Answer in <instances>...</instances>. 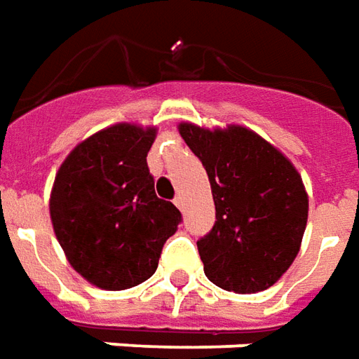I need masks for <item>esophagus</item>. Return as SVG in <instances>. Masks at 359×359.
Listing matches in <instances>:
<instances>
[{
	"mask_svg": "<svg viewBox=\"0 0 359 359\" xmlns=\"http://www.w3.org/2000/svg\"><path fill=\"white\" fill-rule=\"evenodd\" d=\"M174 203H175V207H177V209H184V205H185L184 197H182V195H177V197L174 199Z\"/></svg>",
	"mask_w": 359,
	"mask_h": 359,
	"instance_id": "1",
	"label": "esophagus"
}]
</instances>
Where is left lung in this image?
<instances>
[{
  "label": "left lung",
  "mask_w": 359,
  "mask_h": 359,
  "mask_svg": "<svg viewBox=\"0 0 359 359\" xmlns=\"http://www.w3.org/2000/svg\"><path fill=\"white\" fill-rule=\"evenodd\" d=\"M180 135L209 175L217 221L197 241L205 276L234 293L271 287L297 258L309 195L297 168L241 125L180 123Z\"/></svg>",
  "instance_id": "8db88e82"
}]
</instances>
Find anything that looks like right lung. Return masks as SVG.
<instances>
[{
    "instance_id": "add662e5",
    "label": "right lung",
    "mask_w": 359,
    "mask_h": 359,
    "mask_svg": "<svg viewBox=\"0 0 359 359\" xmlns=\"http://www.w3.org/2000/svg\"><path fill=\"white\" fill-rule=\"evenodd\" d=\"M156 127L117 123L81 140L56 172L50 191L54 234L70 266L105 291L154 276L182 212L158 199L147 164Z\"/></svg>"
}]
</instances>
